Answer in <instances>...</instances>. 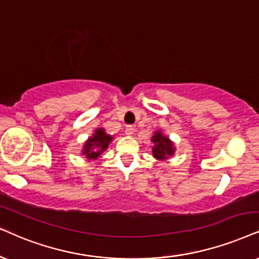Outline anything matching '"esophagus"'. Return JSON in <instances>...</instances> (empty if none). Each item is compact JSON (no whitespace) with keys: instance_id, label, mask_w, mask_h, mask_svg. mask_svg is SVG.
<instances>
[{"instance_id":"esophagus-1","label":"esophagus","mask_w":259,"mask_h":259,"mask_svg":"<svg viewBox=\"0 0 259 259\" xmlns=\"http://www.w3.org/2000/svg\"><path fill=\"white\" fill-rule=\"evenodd\" d=\"M134 132H135V127H134L133 125H126L125 127V134L127 136H132Z\"/></svg>"}]
</instances>
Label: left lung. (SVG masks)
<instances>
[{
	"label": "left lung",
	"mask_w": 259,
	"mask_h": 259,
	"mask_svg": "<svg viewBox=\"0 0 259 259\" xmlns=\"http://www.w3.org/2000/svg\"><path fill=\"white\" fill-rule=\"evenodd\" d=\"M152 142L154 143L153 146V155L154 158L158 160H166L169 156H172L175 154V145L167 136H165L160 132H155L152 136Z\"/></svg>",
	"instance_id": "1"
}]
</instances>
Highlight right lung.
<instances>
[{
  "label": "right lung",
  "instance_id": "1",
  "mask_svg": "<svg viewBox=\"0 0 259 259\" xmlns=\"http://www.w3.org/2000/svg\"><path fill=\"white\" fill-rule=\"evenodd\" d=\"M113 137L111 135H107L105 130L99 129L96 130L93 136H91L83 145L82 154L88 160H96L98 156L101 155L104 150H106L107 147L111 143Z\"/></svg>",
  "mask_w": 259,
  "mask_h": 259
}]
</instances>
